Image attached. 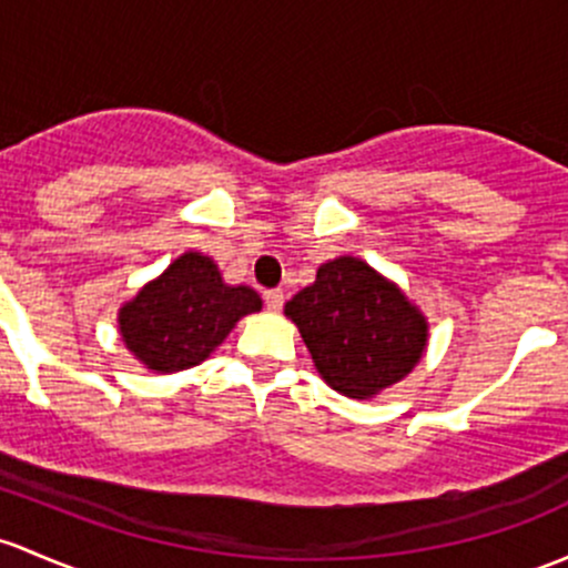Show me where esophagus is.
I'll list each match as a JSON object with an SVG mask.
<instances>
[{
	"mask_svg": "<svg viewBox=\"0 0 568 568\" xmlns=\"http://www.w3.org/2000/svg\"><path fill=\"white\" fill-rule=\"evenodd\" d=\"M264 300H266V310L268 313H280V310H283V302H285V296H283V291H266L264 294Z\"/></svg>",
	"mask_w": 568,
	"mask_h": 568,
	"instance_id": "34e87169",
	"label": "esophagus"
}]
</instances>
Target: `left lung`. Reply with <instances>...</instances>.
Here are the masks:
<instances>
[{
	"label": "left lung",
	"mask_w": 568,
	"mask_h": 568,
	"mask_svg": "<svg viewBox=\"0 0 568 568\" xmlns=\"http://www.w3.org/2000/svg\"><path fill=\"white\" fill-rule=\"evenodd\" d=\"M326 386L373 399L399 384L425 356L427 315L367 261L339 255L318 266L315 283L285 302Z\"/></svg>",
	"instance_id": "1"
}]
</instances>
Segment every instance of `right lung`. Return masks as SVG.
Returning <instances> with one entry per match:
<instances>
[{"instance_id": "obj_1", "label": "right lung", "mask_w": 568, "mask_h": 568, "mask_svg": "<svg viewBox=\"0 0 568 568\" xmlns=\"http://www.w3.org/2000/svg\"><path fill=\"white\" fill-rule=\"evenodd\" d=\"M261 307L250 285H229L209 255L187 250L119 307L116 324L143 367L169 375L206 362L239 321Z\"/></svg>"}]
</instances>
